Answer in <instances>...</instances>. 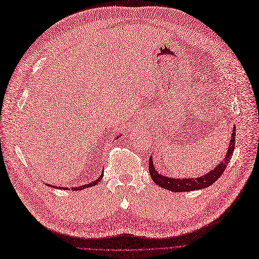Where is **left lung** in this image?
<instances>
[{"instance_id":"left-lung-1","label":"left lung","mask_w":259,"mask_h":259,"mask_svg":"<svg viewBox=\"0 0 259 259\" xmlns=\"http://www.w3.org/2000/svg\"><path fill=\"white\" fill-rule=\"evenodd\" d=\"M235 139H236V126L234 125L232 130V136L229 143V148L227 154L223 156L222 161L207 172L204 176H200L195 179H179V178H170L167 176H163L155 170L152 155L149 157V172L150 177L153 180V182L169 192L174 193H182V192H192L196 189H202L210 186L212 183H215L220 176L224 172L227 168V165L230 163L232 154L235 149Z\"/></svg>"}]
</instances>
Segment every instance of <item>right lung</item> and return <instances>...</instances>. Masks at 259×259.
I'll use <instances>...</instances> for the list:
<instances>
[{
  "label": "right lung",
  "mask_w": 259,
  "mask_h": 259,
  "mask_svg": "<svg viewBox=\"0 0 259 259\" xmlns=\"http://www.w3.org/2000/svg\"><path fill=\"white\" fill-rule=\"evenodd\" d=\"M120 137V136H119ZM103 177H104V174H102L99 176V178L97 179V180H95V181H93V182H90L89 184H85V185H81V186H78V187H72V190H81V189H84V188H87V187H91V186H94V185H96L100 180L103 179ZM49 186H52V185H49ZM52 187H54V188H56L55 186H52ZM61 189H69V187H60Z\"/></svg>",
  "instance_id": "1"
}]
</instances>
